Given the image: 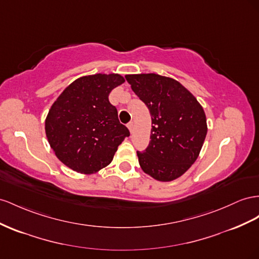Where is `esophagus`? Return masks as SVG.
Wrapping results in <instances>:
<instances>
[{
  "label": "esophagus",
  "instance_id": "obj_1",
  "mask_svg": "<svg viewBox=\"0 0 259 259\" xmlns=\"http://www.w3.org/2000/svg\"><path fill=\"white\" fill-rule=\"evenodd\" d=\"M127 127H128L130 132L132 133V132H133V128H134V124H133V122H131V123L127 124Z\"/></svg>",
  "mask_w": 259,
  "mask_h": 259
}]
</instances>
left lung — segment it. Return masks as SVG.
Listing matches in <instances>:
<instances>
[{
  "mask_svg": "<svg viewBox=\"0 0 259 259\" xmlns=\"http://www.w3.org/2000/svg\"><path fill=\"white\" fill-rule=\"evenodd\" d=\"M125 78L151 115L149 146L137 152L139 165L160 182L177 180L196 161L207 135L205 111L181 82L155 73Z\"/></svg>",
  "mask_w": 259,
  "mask_h": 259,
  "instance_id": "8db88e82",
  "label": "left lung"
}]
</instances>
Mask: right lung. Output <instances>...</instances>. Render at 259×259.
<instances>
[{
    "label": "right lung",
    "mask_w": 259,
    "mask_h": 259,
    "mask_svg": "<svg viewBox=\"0 0 259 259\" xmlns=\"http://www.w3.org/2000/svg\"><path fill=\"white\" fill-rule=\"evenodd\" d=\"M124 81L115 73L82 76L53 102L46 117V135L55 156L69 169L97 173L111 163L118 145L130 136L109 102L112 89Z\"/></svg>",
    "instance_id": "add662e5"
}]
</instances>
